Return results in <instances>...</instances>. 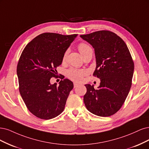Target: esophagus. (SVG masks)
Listing matches in <instances>:
<instances>
[{"label":"esophagus","mask_w":149,"mask_h":149,"mask_svg":"<svg viewBox=\"0 0 149 149\" xmlns=\"http://www.w3.org/2000/svg\"><path fill=\"white\" fill-rule=\"evenodd\" d=\"M79 85V84H78L77 83H76V82H74V88H75V87H78Z\"/></svg>","instance_id":"1"}]
</instances>
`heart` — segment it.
I'll use <instances>...</instances> for the list:
<instances>
[{
    "label": "heart",
    "instance_id": "obj_1",
    "mask_svg": "<svg viewBox=\"0 0 149 149\" xmlns=\"http://www.w3.org/2000/svg\"><path fill=\"white\" fill-rule=\"evenodd\" d=\"M78 49L80 54L82 56L90 51H92V48L91 46L86 42H80L78 45ZM69 50H66L62 57V62L65 61L68 55ZM67 76L70 79L75 81H81L83 79V77L87 74V71L84 69H77L75 68H70L67 71Z\"/></svg>",
    "mask_w": 149,
    "mask_h": 149
}]
</instances>
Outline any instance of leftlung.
<instances>
[{
	"label": "left lung",
	"mask_w": 149,
	"mask_h": 149,
	"mask_svg": "<svg viewBox=\"0 0 149 149\" xmlns=\"http://www.w3.org/2000/svg\"><path fill=\"white\" fill-rule=\"evenodd\" d=\"M95 49L97 67L93 76L100 79L98 89L85 85L86 108L99 116H110L118 112L131 87L134 64L128 47L116 33L108 30L80 35Z\"/></svg>",
	"instance_id": "8db88e82"
}]
</instances>
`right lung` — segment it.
<instances>
[{
	"instance_id": "right-lung-1",
	"label": "right lung",
	"mask_w": 149,
	"mask_h": 149,
	"mask_svg": "<svg viewBox=\"0 0 149 149\" xmlns=\"http://www.w3.org/2000/svg\"><path fill=\"white\" fill-rule=\"evenodd\" d=\"M77 36L42 33L22 52L17 68L19 91L28 109L38 118L50 119L64 111L73 83L65 79L57 86L50 79L57 76V67Z\"/></svg>"
}]
</instances>
